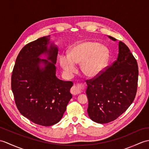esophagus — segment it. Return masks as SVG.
Listing matches in <instances>:
<instances>
[{"label":"esophagus","mask_w":149,"mask_h":149,"mask_svg":"<svg viewBox=\"0 0 149 149\" xmlns=\"http://www.w3.org/2000/svg\"><path fill=\"white\" fill-rule=\"evenodd\" d=\"M70 92L73 95H76L79 94V93H81V90L79 89V88L78 87H77L75 85H74L72 86Z\"/></svg>","instance_id":"obj_1"}]
</instances>
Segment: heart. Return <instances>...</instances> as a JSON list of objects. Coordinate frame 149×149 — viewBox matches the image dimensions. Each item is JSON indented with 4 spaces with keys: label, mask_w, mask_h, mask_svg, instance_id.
Segmentation results:
<instances>
[{
    "label": "heart",
    "mask_w": 149,
    "mask_h": 149,
    "mask_svg": "<svg viewBox=\"0 0 149 149\" xmlns=\"http://www.w3.org/2000/svg\"><path fill=\"white\" fill-rule=\"evenodd\" d=\"M107 49L91 41L79 42L71 48L68 55L60 54L59 61L65 73L72 75L76 71L75 63H81V68L86 75L95 77L104 68L107 60Z\"/></svg>",
    "instance_id": "obj_1"
}]
</instances>
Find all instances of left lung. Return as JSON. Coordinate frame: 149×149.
<instances>
[{
	"instance_id": "obj_1",
	"label": "left lung",
	"mask_w": 149,
	"mask_h": 149,
	"mask_svg": "<svg viewBox=\"0 0 149 149\" xmlns=\"http://www.w3.org/2000/svg\"><path fill=\"white\" fill-rule=\"evenodd\" d=\"M106 68L101 74L86 80L88 115L93 121L100 124L118 118L133 103L137 91V61L121 41L119 42L117 59Z\"/></svg>"
}]
</instances>
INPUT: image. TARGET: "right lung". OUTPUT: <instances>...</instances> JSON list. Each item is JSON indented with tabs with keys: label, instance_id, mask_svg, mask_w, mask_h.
<instances>
[{
	"label": "right lung",
	"instance_id": "right-lung-1",
	"mask_svg": "<svg viewBox=\"0 0 149 149\" xmlns=\"http://www.w3.org/2000/svg\"><path fill=\"white\" fill-rule=\"evenodd\" d=\"M50 36L27 44L20 51L11 75V89L19 112L35 124L50 126L58 123L72 98V81L56 77L58 49L50 44ZM44 54L52 63L39 56ZM44 65L40 68V64Z\"/></svg>",
	"mask_w": 149,
	"mask_h": 149
}]
</instances>
